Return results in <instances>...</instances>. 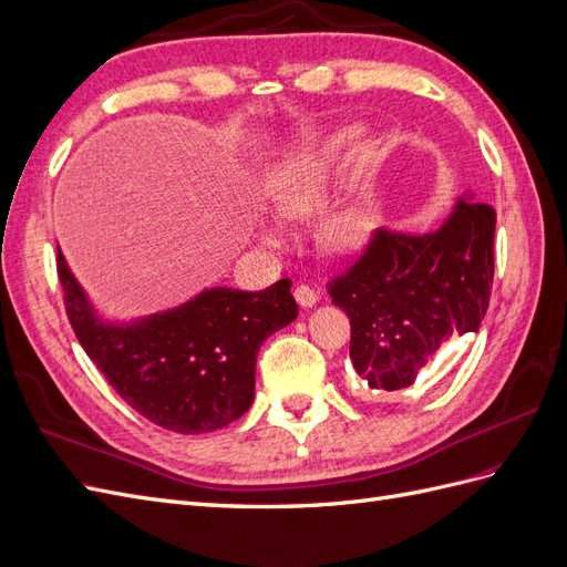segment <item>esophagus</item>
I'll return each instance as SVG.
<instances>
[{"label": "esophagus", "mask_w": 567, "mask_h": 567, "mask_svg": "<svg viewBox=\"0 0 567 567\" xmlns=\"http://www.w3.org/2000/svg\"><path fill=\"white\" fill-rule=\"evenodd\" d=\"M293 296H296L298 305H300V307H305V310H310V307H315V305H317V300H319L317 290H315V288H310V286H305V284L296 286Z\"/></svg>", "instance_id": "obj_1"}]
</instances>
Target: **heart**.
<instances>
[{
    "label": "heart",
    "instance_id": "heart-1",
    "mask_svg": "<svg viewBox=\"0 0 567 567\" xmlns=\"http://www.w3.org/2000/svg\"><path fill=\"white\" fill-rule=\"evenodd\" d=\"M362 136L359 127L333 132L329 140L288 156L274 165L265 182L260 200L262 208L279 221L307 219L317 215L331 196L342 158ZM373 229V208L369 200H346L326 210L319 221V241L331 252H352L362 246ZM265 244H279L277 227H260Z\"/></svg>",
    "mask_w": 567,
    "mask_h": 567
}]
</instances>
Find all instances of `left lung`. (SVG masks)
Listing matches in <instances>:
<instances>
[{"label": "left lung", "mask_w": 567, "mask_h": 567, "mask_svg": "<svg viewBox=\"0 0 567 567\" xmlns=\"http://www.w3.org/2000/svg\"><path fill=\"white\" fill-rule=\"evenodd\" d=\"M492 205L458 196L435 231L379 229L333 305L350 317V359L369 390L409 388L450 338L475 333L494 279Z\"/></svg>", "instance_id": "left-lung-1"}]
</instances>
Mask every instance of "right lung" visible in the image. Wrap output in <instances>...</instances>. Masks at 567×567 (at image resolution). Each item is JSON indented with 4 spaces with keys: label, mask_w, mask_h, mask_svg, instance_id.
<instances>
[{
    "label": "right lung",
    "mask_w": 567,
    "mask_h": 567,
    "mask_svg": "<svg viewBox=\"0 0 567 567\" xmlns=\"http://www.w3.org/2000/svg\"><path fill=\"white\" fill-rule=\"evenodd\" d=\"M56 250L65 312L80 346L136 414L182 435L210 433L246 414L257 352L298 317L290 279L257 293L205 288L173 310L111 321Z\"/></svg>",
    "instance_id": "right-lung-1"
}]
</instances>
